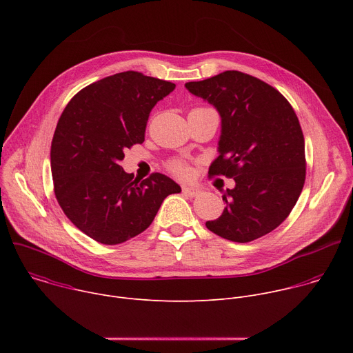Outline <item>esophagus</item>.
Instances as JSON below:
<instances>
[{"label": "esophagus", "mask_w": 353, "mask_h": 353, "mask_svg": "<svg viewBox=\"0 0 353 353\" xmlns=\"http://www.w3.org/2000/svg\"><path fill=\"white\" fill-rule=\"evenodd\" d=\"M181 190H183V192L185 194V195H188V196H196V195H199V192H201V190L198 188V187H195V185H183L181 187Z\"/></svg>", "instance_id": "esophagus-1"}]
</instances>
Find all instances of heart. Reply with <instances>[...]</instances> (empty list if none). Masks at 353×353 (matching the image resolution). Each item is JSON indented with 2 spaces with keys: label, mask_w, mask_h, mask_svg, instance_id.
Masks as SVG:
<instances>
[{
  "label": "heart",
  "mask_w": 353,
  "mask_h": 353,
  "mask_svg": "<svg viewBox=\"0 0 353 353\" xmlns=\"http://www.w3.org/2000/svg\"><path fill=\"white\" fill-rule=\"evenodd\" d=\"M198 109H205V108H198ZM168 169L177 174V176H184L187 173V165L181 159H172L168 162Z\"/></svg>",
  "instance_id": "b5f03b06"
}]
</instances>
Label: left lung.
<instances>
[{
	"label": "left lung",
	"instance_id": "left-lung-1",
	"mask_svg": "<svg viewBox=\"0 0 353 353\" xmlns=\"http://www.w3.org/2000/svg\"><path fill=\"white\" fill-rule=\"evenodd\" d=\"M185 88L208 100L222 119L210 177L236 181L223 195V214L207 228L236 243L265 236L289 216L306 180L305 137L293 108L274 86L240 71Z\"/></svg>",
	"mask_w": 353,
	"mask_h": 353
}]
</instances>
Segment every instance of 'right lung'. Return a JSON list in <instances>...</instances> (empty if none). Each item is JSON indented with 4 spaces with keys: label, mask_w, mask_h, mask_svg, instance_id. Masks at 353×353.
<instances>
[{
    "label": "right lung",
    "mask_w": 353,
    "mask_h": 353,
    "mask_svg": "<svg viewBox=\"0 0 353 353\" xmlns=\"http://www.w3.org/2000/svg\"><path fill=\"white\" fill-rule=\"evenodd\" d=\"M174 83L125 71L79 90L64 109L52 141L54 194L67 218L102 244L142 233L163 199L181 188L161 173L134 179L119 165L124 149L145 139L150 110Z\"/></svg>",
    "instance_id": "add662e5"
}]
</instances>
